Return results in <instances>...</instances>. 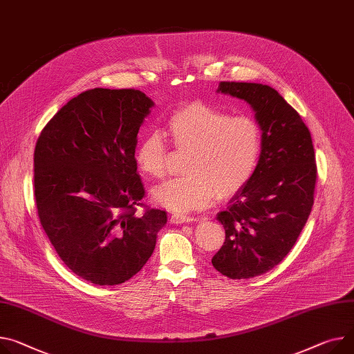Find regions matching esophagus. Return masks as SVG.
Returning <instances> with one entry per match:
<instances>
[{"mask_svg":"<svg viewBox=\"0 0 354 354\" xmlns=\"http://www.w3.org/2000/svg\"><path fill=\"white\" fill-rule=\"evenodd\" d=\"M170 221L173 224H184V223H193V221H200L197 218H193V216H187V215H181V214H174L171 215Z\"/></svg>","mask_w":354,"mask_h":354,"instance_id":"obj_1","label":"esophagus"}]
</instances>
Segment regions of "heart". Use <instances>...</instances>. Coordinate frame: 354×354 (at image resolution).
Listing matches in <instances>:
<instances>
[{"mask_svg":"<svg viewBox=\"0 0 354 354\" xmlns=\"http://www.w3.org/2000/svg\"><path fill=\"white\" fill-rule=\"evenodd\" d=\"M166 134L178 150H189L185 177L170 178L151 192L153 201L173 212L208 207L216 196L231 197L252 178L262 153V129L250 115L201 102L187 103L169 116ZM167 146L151 131L140 140L136 162L149 177L165 176Z\"/></svg>","mask_w":354,"mask_h":354,"instance_id":"heart-1","label":"heart"}]
</instances>
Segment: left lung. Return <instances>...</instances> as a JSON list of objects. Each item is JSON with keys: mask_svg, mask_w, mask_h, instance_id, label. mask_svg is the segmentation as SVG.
I'll return each mask as SVG.
<instances>
[{"mask_svg": "<svg viewBox=\"0 0 354 354\" xmlns=\"http://www.w3.org/2000/svg\"><path fill=\"white\" fill-rule=\"evenodd\" d=\"M216 92L247 102L262 129L252 178L216 214L225 242L211 259L220 274L248 279L275 268L301 235L313 205L315 150L302 118L274 88L220 82Z\"/></svg>", "mask_w": 354, "mask_h": 354, "instance_id": "obj_1", "label": "left lung"}]
</instances>
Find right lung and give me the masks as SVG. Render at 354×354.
<instances>
[{
    "instance_id": "add662e5",
    "label": "right lung",
    "mask_w": 354,
    "mask_h": 354,
    "mask_svg": "<svg viewBox=\"0 0 354 354\" xmlns=\"http://www.w3.org/2000/svg\"><path fill=\"white\" fill-rule=\"evenodd\" d=\"M154 102L136 89L95 88L71 99L34 153L41 225L64 263L95 285H119L151 257L167 214L134 215L145 196L134 153Z\"/></svg>"
}]
</instances>
